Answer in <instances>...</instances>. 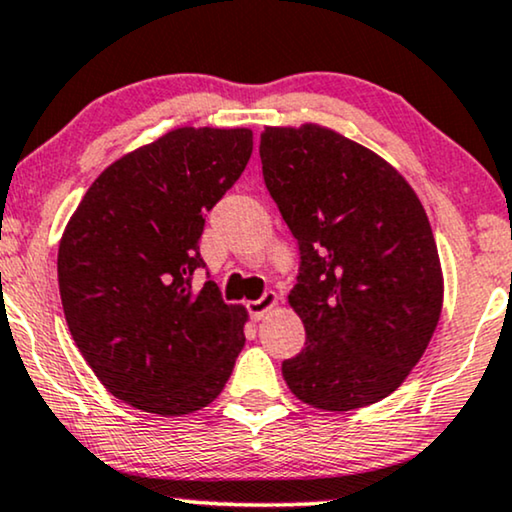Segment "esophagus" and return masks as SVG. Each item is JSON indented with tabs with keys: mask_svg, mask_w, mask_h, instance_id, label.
Listing matches in <instances>:
<instances>
[{
	"mask_svg": "<svg viewBox=\"0 0 512 512\" xmlns=\"http://www.w3.org/2000/svg\"><path fill=\"white\" fill-rule=\"evenodd\" d=\"M277 303H280V296H277L275 291H265L258 301H249L247 308H249L251 320H256V322L263 320V317L268 315L272 308H277Z\"/></svg>",
	"mask_w": 512,
	"mask_h": 512,
	"instance_id": "esophagus-1",
	"label": "esophagus"
}]
</instances>
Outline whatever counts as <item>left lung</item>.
<instances>
[{
    "instance_id": "8db88e82",
    "label": "left lung",
    "mask_w": 512,
    "mask_h": 512,
    "mask_svg": "<svg viewBox=\"0 0 512 512\" xmlns=\"http://www.w3.org/2000/svg\"><path fill=\"white\" fill-rule=\"evenodd\" d=\"M263 178L298 240L289 305L305 348L282 362L324 411L381 402L426 353L444 277L426 209L393 164L320 124L265 126Z\"/></svg>"
}]
</instances>
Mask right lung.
Listing matches in <instances>:
<instances>
[{
  "instance_id": "add662e5",
  "label": "right lung",
  "mask_w": 512,
  "mask_h": 512,
  "mask_svg": "<svg viewBox=\"0 0 512 512\" xmlns=\"http://www.w3.org/2000/svg\"><path fill=\"white\" fill-rule=\"evenodd\" d=\"M251 129L181 126L112 162L58 247V287L79 353L117 400L183 416L221 395L244 348V305L202 268L204 214L247 167Z\"/></svg>"
}]
</instances>
